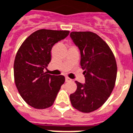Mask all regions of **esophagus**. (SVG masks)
<instances>
[{
  "mask_svg": "<svg viewBox=\"0 0 133 133\" xmlns=\"http://www.w3.org/2000/svg\"><path fill=\"white\" fill-rule=\"evenodd\" d=\"M65 81L66 82H69V81H71V79L70 78H69V77H66L65 78Z\"/></svg>",
  "mask_w": 133,
  "mask_h": 133,
  "instance_id": "esophagus-1",
  "label": "esophagus"
}]
</instances>
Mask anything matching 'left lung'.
Wrapping results in <instances>:
<instances>
[{
  "mask_svg": "<svg viewBox=\"0 0 133 133\" xmlns=\"http://www.w3.org/2000/svg\"><path fill=\"white\" fill-rule=\"evenodd\" d=\"M70 36L81 52L84 84L76 81L77 89L70 95L71 103L83 113L97 110L105 103L114 88L117 65L111 50L98 35L73 31Z\"/></svg>",
  "mask_w": 133,
  "mask_h": 133,
  "instance_id": "obj_1",
  "label": "left lung"
}]
</instances>
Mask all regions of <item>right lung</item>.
Returning a JSON list of instances; mask_svg holds the SVG:
<instances>
[{
	"mask_svg": "<svg viewBox=\"0 0 133 133\" xmlns=\"http://www.w3.org/2000/svg\"><path fill=\"white\" fill-rule=\"evenodd\" d=\"M69 31L40 29L30 35L18 50L14 62V77L19 93L35 109H43L53 104L62 85V75L44 73L51 60V50L64 39Z\"/></svg>",
	"mask_w": 133,
	"mask_h": 133,
	"instance_id": "right-lung-1",
	"label": "right lung"
}]
</instances>
